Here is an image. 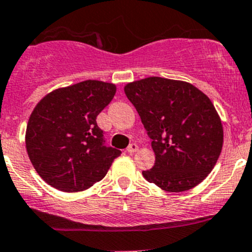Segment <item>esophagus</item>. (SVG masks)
<instances>
[{
  "label": "esophagus",
  "instance_id": "1",
  "mask_svg": "<svg viewBox=\"0 0 252 252\" xmlns=\"http://www.w3.org/2000/svg\"><path fill=\"white\" fill-rule=\"evenodd\" d=\"M139 150V146L136 144H130L128 147H126V151L129 152V154H134V152H136Z\"/></svg>",
  "mask_w": 252,
  "mask_h": 252
}]
</instances>
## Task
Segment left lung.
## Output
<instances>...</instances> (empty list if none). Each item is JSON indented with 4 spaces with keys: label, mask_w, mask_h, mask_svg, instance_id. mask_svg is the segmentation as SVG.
<instances>
[{
    "label": "left lung",
    "mask_w": 252,
    "mask_h": 252,
    "mask_svg": "<svg viewBox=\"0 0 252 252\" xmlns=\"http://www.w3.org/2000/svg\"><path fill=\"white\" fill-rule=\"evenodd\" d=\"M156 156L145 179L171 192L187 191L215 167L223 126L210 98L187 81L150 77L124 86Z\"/></svg>",
    "instance_id": "1"
}]
</instances>
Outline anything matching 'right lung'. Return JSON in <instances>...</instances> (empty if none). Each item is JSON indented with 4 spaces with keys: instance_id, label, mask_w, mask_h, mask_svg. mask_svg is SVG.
<instances>
[{
    "instance_id": "obj_1",
    "label": "right lung",
    "mask_w": 252,
    "mask_h": 252,
    "mask_svg": "<svg viewBox=\"0 0 252 252\" xmlns=\"http://www.w3.org/2000/svg\"><path fill=\"white\" fill-rule=\"evenodd\" d=\"M116 85L85 80L47 94L30 116L28 156L55 189L77 192L100 182L121 151L105 145L96 117L111 102Z\"/></svg>"
}]
</instances>
